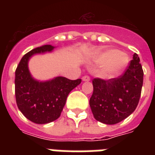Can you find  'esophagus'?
<instances>
[{
    "label": "esophagus",
    "mask_w": 155,
    "mask_h": 155,
    "mask_svg": "<svg viewBox=\"0 0 155 155\" xmlns=\"http://www.w3.org/2000/svg\"><path fill=\"white\" fill-rule=\"evenodd\" d=\"M82 80L83 81H89L90 77L88 75H84L82 77Z\"/></svg>",
    "instance_id": "34e87169"
}]
</instances>
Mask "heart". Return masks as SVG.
Wrapping results in <instances>:
<instances>
[{
	"label": "heart",
	"instance_id": "obj_1",
	"mask_svg": "<svg viewBox=\"0 0 155 155\" xmlns=\"http://www.w3.org/2000/svg\"><path fill=\"white\" fill-rule=\"evenodd\" d=\"M94 60L102 64L101 74L104 78H113L127 68L130 58L126 54L115 50H107L95 56Z\"/></svg>",
	"mask_w": 155,
	"mask_h": 155
}]
</instances>
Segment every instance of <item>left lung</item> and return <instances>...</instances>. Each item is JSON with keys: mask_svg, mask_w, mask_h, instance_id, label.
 <instances>
[{"mask_svg": "<svg viewBox=\"0 0 155 155\" xmlns=\"http://www.w3.org/2000/svg\"><path fill=\"white\" fill-rule=\"evenodd\" d=\"M143 75L139 57L135 53L120 76L108 80L93 79V92L89 104L95 119L114 125L128 117L139 102Z\"/></svg>", "mask_w": 155, "mask_h": 155, "instance_id": "left-lung-1", "label": "left lung"}]
</instances>
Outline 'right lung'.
I'll return each mask as SVG.
<instances>
[{"mask_svg":"<svg viewBox=\"0 0 155 155\" xmlns=\"http://www.w3.org/2000/svg\"><path fill=\"white\" fill-rule=\"evenodd\" d=\"M54 47L45 45L26 53L15 71V97L19 110L28 120L36 124H47L60 117L69 92L81 83L56 77L47 82L34 80L28 69V60L35 54L51 51Z\"/></svg>","mask_w":155,"mask_h":155,"instance_id":"right-lung-1","label":"right lung"}]
</instances>
